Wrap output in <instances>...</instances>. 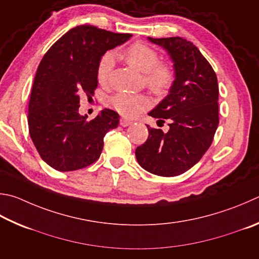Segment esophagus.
Masks as SVG:
<instances>
[{"instance_id":"34e87169","label":"esophagus","mask_w":259,"mask_h":259,"mask_svg":"<svg viewBox=\"0 0 259 259\" xmlns=\"http://www.w3.org/2000/svg\"><path fill=\"white\" fill-rule=\"evenodd\" d=\"M131 123H133V121H130L129 119H126V117H121V119H120V124L122 126H128Z\"/></svg>"}]
</instances>
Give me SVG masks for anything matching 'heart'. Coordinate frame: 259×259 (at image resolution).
<instances>
[{
	"mask_svg": "<svg viewBox=\"0 0 259 259\" xmlns=\"http://www.w3.org/2000/svg\"><path fill=\"white\" fill-rule=\"evenodd\" d=\"M123 58L129 65L144 73L147 86L154 93L163 94L171 87L175 73L168 64L159 63L158 53L148 45L135 43L123 52ZM114 64V54L107 52L97 65V80L105 83ZM149 105L145 95L128 92H119L109 98V106L123 115H135Z\"/></svg>",
	"mask_w": 259,
	"mask_h": 259,
	"instance_id": "heart-1",
	"label": "heart"
}]
</instances>
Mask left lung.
I'll return each mask as SVG.
<instances>
[{
	"label": "left lung",
	"instance_id": "1",
	"mask_svg": "<svg viewBox=\"0 0 259 259\" xmlns=\"http://www.w3.org/2000/svg\"><path fill=\"white\" fill-rule=\"evenodd\" d=\"M167 52L175 80L166 97L148 115L170 121V130L148 128V138L136 148V158L146 171L176 177L203 157L219 126V84L213 68L196 46L181 37L150 38Z\"/></svg>",
	"mask_w": 259,
	"mask_h": 259
}]
</instances>
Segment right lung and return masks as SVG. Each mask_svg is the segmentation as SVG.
Segmentation results:
<instances>
[{"label":"right lung","instance_id":"1","mask_svg":"<svg viewBox=\"0 0 259 259\" xmlns=\"http://www.w3.org/2000/svg\"><path fill=\"white\" fill-rule=\"evenodd\" d=\"M130 37L91 25L77 26L41 59L31 88L28 126L37 152L51 167L76 171L100 158L104 136L119 124V114L104 109L87 121L86 114H79V102L82 94L94 95L102 56Z\"/></svg>","mask_w":259,"mask_h":259}]
</instances>
